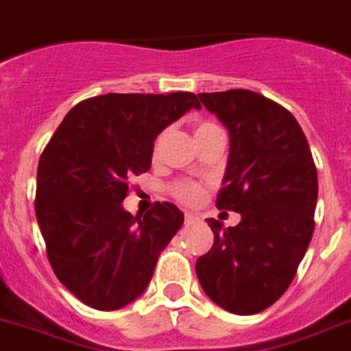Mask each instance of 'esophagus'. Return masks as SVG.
Wrapping results in <instances>:
<instances>
[{
    "mask_svg": "<svg viewBox=\"0 0 351 351\" xmlns=\"http://www.w3.org/2000/svg\"><path fill=\"white\" fill-rule=\"evenodd\" d=\"M198 221V216L195 213H185V223H195Z\"/></svg>",
    "mask_w": 351,
    "mask_h": 351,
    "instance_id": "obj_1",
    "label": "esophagus"
}]
</instances>
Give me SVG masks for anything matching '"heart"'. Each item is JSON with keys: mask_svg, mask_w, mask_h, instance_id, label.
I'll use <instances>...</instances> for the list:
<instances>
[{"mask_svg": "<svg viewBox=\"0 0 351 351\" xmlns=\"http://www.w3.org/2000/svg\"><path fill=\"white\" fill-rule=\"evenodd\" d=\"M218 130L216 124L213 122H198L195 128V136L202 135V133H207V131ZM175 195L178 200L185 202V204H196L200 202L202 198V187L198 184H191V182H182V184L175 185Z\"/></svg>", "mask_w": 351, "mask_h": 351, "instance_id": "obj_1", "label": "heart"}]
</instances>
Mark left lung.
Wrapping results in <instances>:
<instances>
[{"instance_id": "obj_1", "label": "left lung", "mask_w": 351, "mask_h": 351, "mask_svg": "<svg viewBox=\"0 0 351 351\" xmlns=\"http://www.w3.org/2000/svg\"><path fill=\"white\" fill-rule=\"evenodd\" d=\"M229 130V160L216 207L240 213L236 227L207 218L215 245L196 259L209 299L252 315L292 283L314 234L317 169L294 115L250 90L198 93Z\"/></svg>"}]
</instances>
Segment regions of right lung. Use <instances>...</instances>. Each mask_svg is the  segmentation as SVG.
<instances>
[{"mask_svg": "<svg viewBox=\"0 0 351 351\" xmlns=\"http://www.w3.org/2000/svg\"><path fill=\"white\" fill-rule=\"evenodd\" d=\"M195 93H106L68 111L37 166L36 218L53 272L79 301L119 310L147 289L160 252L184 223L176 205L131 216L128 178L146 173L156 136Z\"/></svg>", "mask_w": 351, "mask_h": 351, "instance_id": "1", "label": "right lung"}]
</instances>
